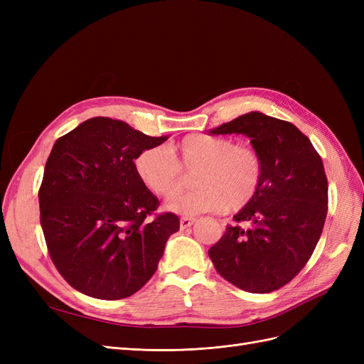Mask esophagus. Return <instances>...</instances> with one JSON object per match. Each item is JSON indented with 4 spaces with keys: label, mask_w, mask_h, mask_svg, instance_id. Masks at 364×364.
Returning a JSON list of instances; mask_svg holds the SVG:
<instances>
[{
    "label": "esophagus",
    "mask_w": 364,
    "mask_h": 364,
    "mask_svg": "<svg viewBox=\"0 0 364 364\" xmlns=\"http://www.w3.org/2000/svg\"><path fill=\"white\" fill-rule=\"evenodd\" d=\"M194 222H196V218H193V217H181V229L190 228Z\"/></svg>",
    "instance_id": "34e87169"
}]
</instances>
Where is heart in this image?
<instances>
[{
	"instance_id": "1",
	"label": "heart",
	"mask_w": 364,
	"mask_h": 364,
	"mask_svg": "<svg viewBox=\"0 0 364 364\" xmlns=\"http://www.w3.org/2000/svg\"><path fill=\"white\" fill-rule=\"evenodd\" d=\"M134 168L141 183L161 199H171L183 186V171H192L194 188L168 208L193 215L205 211H238L258 194L264 179V159L249 144L205 134H191L164 149L139 151Z\"/></svg>"
}]
</instances>
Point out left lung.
Masks as SVG:
<instances>
[{
    "label": "left lung",
    "instance_id": "obj_1",
    "mask_svg": "<svg viewBox=\"0 0 364 364\" xmlns=\"http://www.w3.org/2000/svg\"><path fill=\"white\" fill-rule=\"evenodd\" d=\"M211 134L249 136L264 159V179L255 199L234 215L235 225L226 226L208 255L220 277L241 290H278L304 269L323 230L328 181L322 158L294 124L259 112Z\"/></svg>",
    "mask_w": 364,
    "mask_h": 364
}]
</instances>
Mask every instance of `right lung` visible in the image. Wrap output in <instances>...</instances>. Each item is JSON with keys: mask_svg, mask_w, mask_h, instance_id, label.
Segmentation results:
<instances>
[{"mask_svg": "<svg viewBox=\"0 0 364 364\" xmlns=\"http://www.w3.org/2000/svg\"><path fill=\"white\" fill-rule=\"evenodd\" d=\"M165 139L94 117L54 142L39 188L41 226L53 264L75 290L124 299L156 272L179 217L156 213L158 197L134 161Z\"/></svg>", "mask_w": 364, "mask_h": 364, "instance_id": "1", "label": "right lung"}]
</instances>
